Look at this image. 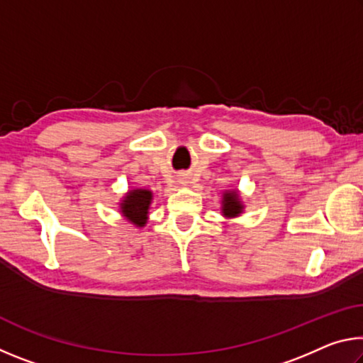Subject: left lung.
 <instances>
[{
	"label": "left lung",
	"instance_id": "left-lung-1",
	"mask_svg": "<svg viewBox=\"0 0 363 363\" xmlns=\"http://www.w3.org/2000/svg\"><path fill=\"white\" fill-rule=\"evenodd\" d=\"M245 211V205L238 189H227L220 196V214L225 219L238 218Z\"/></svg>",
	"mask_w": 363,
	"mask_h": 363
}]
</instances>
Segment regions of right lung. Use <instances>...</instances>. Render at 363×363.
Segmentation results:
<instances>
[{"instance_id":"obj_1","label":"right lung","mask_w":363,"mask_h":363,"mask_svg":"<svg viewBox=\"0 0 363 363\" xmlns=\"http://www.w3.org/2000/svg\"><path fill=\"white\" fill-rule=\"evenodd\" d=\"M153 200V192L149 189H131L120 200V213L133 225L144 227L149 220V210Z\"/></svg>"}]
</instances>
